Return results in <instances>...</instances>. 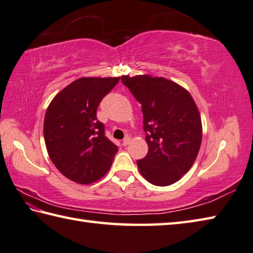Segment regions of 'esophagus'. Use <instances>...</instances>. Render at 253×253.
<instances>
[{
  "label": "esophagus",
  "mask_w": 253,
  "mask_h": 253,
  "mask_svg": "<svg viewBox=\"0 0 253 253\" xmlns=\"http://www.w3.org/2000/svg\"><path fill=\"white\" fill-rule=\"evenodd\" d=\"M129 142H130V137L127 136V137H125V139L123 140V145H124V146H127Z\"/></svg>",
  "instance_id": "esophagus-1"
}]
</instances>
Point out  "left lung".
<instances>
[{
    "label": "left lung",
    "mask_w": 253,
    "mask_h": 253,
    "mask_svg": "<svg viewBox=\"0 0 253 253\" xmlns=\"http://www.w3.org/2000/svg\"><path fill=\"white\" fill-rule=\"evenodd\" d=\"M122 82L142 105L147 156L137 161L145 179L168 186L189 171L203 137L201 114L189 91L162 77L124 76Z\"/></svg>",
    "instance_id": "1"
}]
</instances>
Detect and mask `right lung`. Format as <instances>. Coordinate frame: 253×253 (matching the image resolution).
<instances>
[{
	"label": "right lung",
	"mask_w": 253,
	"mask_h": 253,
	"mask_svg": "<svg viewBox=\"0 0 253 253\" xmlns=\"http://www.w3.org/2000/svg\"><path fill=\"white\" fill-rule=\"evenodd\" d=\"M120 78L84 77L71 82L49 104L43 121L48 156L67 179L91 184L110 170L118 151L104 135L96 110Z\"/></svg>",
	"instance_id": "obj_1"
}]
</instances>
